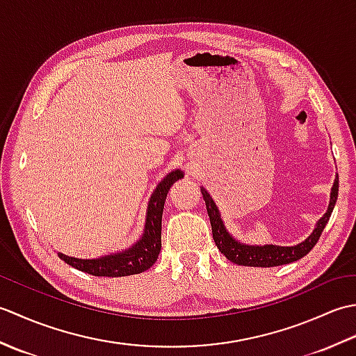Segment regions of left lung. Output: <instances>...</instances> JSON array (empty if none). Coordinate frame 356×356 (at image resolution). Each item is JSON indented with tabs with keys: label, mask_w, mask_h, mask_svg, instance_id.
Here are the masks:
<instances>
[{
	"label": "left lung",
	"mask_w": 356,
	"mask_h": 356,
	"mask_svg": "<svg viewBox=\"0 0 356 356\" xmlns=\"http://www.w3.org/2000/svg\"><path fill=\"white\" fill-rule=\"evenodd\" d=\"M202 195H203V200L207 203L211 228H213V238L216 241L218 251H220L229 261L241 264V266L272 268V266H282V264L297 261L312 251V248L316 245V241H318L321 237L324 226H326L329 222L332 211L335 208V203L338 199V176L335 179L334 186H332L327 213L320 218L311 236H309L305 241H301V243L297 246H275V245L254 246V245L240 243L238 240L234 238L231 234L226 231L225 225L222 222L220 213H218V208L205 188H202Z\"/></svg>",
	"instance_id": "8db88e82"
}]
</instances>
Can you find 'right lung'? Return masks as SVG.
I'll use <instances>...</instances> for the list:
<instances>
[{
    "instance_id": "right-lung-1",
    "label": "right lung",
    "mask_w": 356,
    "mask_h": 356,
    "mask_svg": "<svg viewBox=\"0 0 356 356\" xmlns=\"http://www.w3.org/2000/svg\"><path fill=\"white\" fill-rule=\"evenodd\" d=\"M182 177L184 172L176 170L170 172L157 185L148 203L143 236L131 248L95 260L74 259V257L64 255L61 252H58V257L70 266L95 277H127L147 270L153 266L162 248V213L166 194H168L172 184Z\"/></svg>"
}]
</instances>
